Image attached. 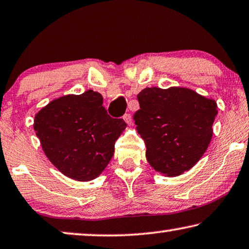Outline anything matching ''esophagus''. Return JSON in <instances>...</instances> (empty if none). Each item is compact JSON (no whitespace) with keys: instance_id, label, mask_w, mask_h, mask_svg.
Masks as SVG:
<instances>
[{"instance_id":"1","label":"esophagus","mask_w":249,"mask_h":249,"mask_svg":"<svg viewBox=\"0 0 249 249\" xmlns=\"http://www.w3.org/2000/svg\"><path fill=\"white\" fill-rule=\"evenodd\" d=\"M123 120H124L128 125L132 124V121H133V120H132V115H131V114H125V115L123 116Z\"/></svg>"}]
</instances>
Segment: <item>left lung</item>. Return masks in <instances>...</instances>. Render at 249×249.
Segmentation results:
<instances>
[{"instance_id": "left-lung-1", "label": "left lung", "mask_w": 249, "mask_h": 249, "mask_svg": "<svg viewBox=\"0 0 249 249\" xmlns=\"http://www.w3.org/2000/svg\"><path fill=\"white\" fill-rule=\"evenodd\" d=\"M133 115L146 145V160L169 177L189 171L206 152L213 137L217 103L180 86L146 88L137 95Z\"/></svg>"}]
</instances>
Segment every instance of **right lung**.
<instances>
[{
    "instance_id": "1",
    "label": "right lung",
    "mask_w": 249,
    "mask_h": 249,
    "mask_svg": "<svg viewBox=\"0 0 249 249\" xmlns=\"http://www.w3.org/2000/svg\"><path fill=\"white\" fill-rule=\"evenodd\" d=\"M33 127L46 157L62 174L89 181L107 166L126 123L110 117L103 96L89 89L50 102L35 114Z\"/></svg>"
}]
</instances>
